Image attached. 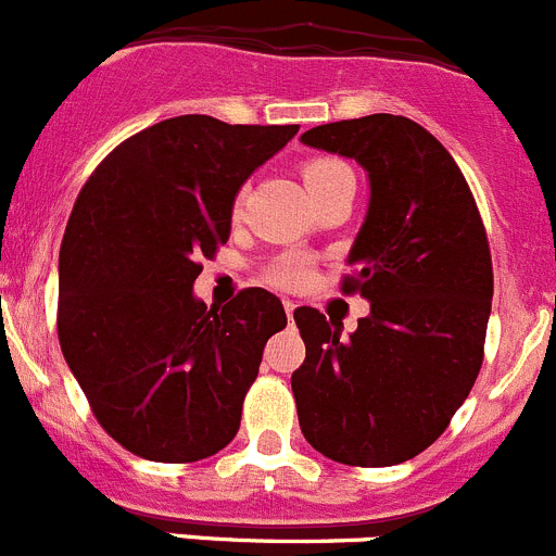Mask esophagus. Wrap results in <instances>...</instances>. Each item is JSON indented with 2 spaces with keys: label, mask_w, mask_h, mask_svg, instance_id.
Segmentation results:
<instances>
[{
  "label": "esophagus",
  "mask_w": 556,
  "mask_h": 556,
  "mask_svg": "<svg viewBox=\"0 0 556 556\" xmlns=\"http://www.w3.org/2000/svg\"><path fill=\"white\" fill-rule=\"evenodd\" d=\"M283 308H287V316H289V319H292V316H294V308H298V305H294L292 300H283Z\"/></svg>",
  "instance_id": "esophagus-1"
}]
</instances>
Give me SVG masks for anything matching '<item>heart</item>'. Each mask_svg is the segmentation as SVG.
I'll return each instance as SVG.
<instances>
[{
  "mask_svg": "<svg viewBox=\"0 0 556 556\" xmlns=\"http://www.w3.org/2000/svg\"><path fill=\"white\" fill-rule=\"evenodd\" d=\"M349 172L341 161L336 157H314V161L303 163V179L308 185L311 195L319 193V190L330 188L332 182H338L341 177H346ZM269 281L278 283V287H303L311 275V258L303 256V253H292V256H283L269 267Z\"/></svg>",
  "mask_w": 556,
  "mask_h": 556,
  "instance_id": "b5f03b06",
  "label": "heart"
}]
</instances>
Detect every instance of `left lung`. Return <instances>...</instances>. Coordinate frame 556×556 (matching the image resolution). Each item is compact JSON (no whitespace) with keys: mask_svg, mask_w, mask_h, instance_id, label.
<instances>
[{"mask_svg":"<svg viewBox=\"0 0 556 556\" xmlns=\"http://www.w3.org/2000/svg\"><path fill=\"white\" fill-rule=\"evenodd\" d=\"M303 144L354 157L371 199L343 292L371 303L349 338L298 308L292 374L303 437L349 467H393L437 442L483 366L491 251L462 168L422 125L371 114L319 125Z\"/></svg>","mask_w":556,"mask_h":556,"instance_id":"1","label":"left lung"}]
</instances>
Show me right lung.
<instances>
[{"mask_svg":"<svg viewBox=\"0 0 556 556\" xmlns=\"http://www.w3.org/2000/svg\"><path fill=\"white\" fill-rule=\"evenodd\" d=\"M300 125L185 114L130 136L78 193L60 248L56 332L111 440L188 464L235 440L281 300L242 289L224 308L193 298L229 240L235 195Z\"/></svg>","mask_w":556,"mask_h":556,"instance_id":"right-lung-1","label":"right lung"}]
</instances>
